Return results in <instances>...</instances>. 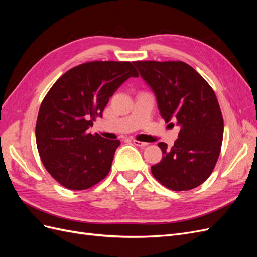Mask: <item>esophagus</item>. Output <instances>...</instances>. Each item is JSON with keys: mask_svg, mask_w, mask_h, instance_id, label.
I'll return each instance as SVG.
<instances>
[{"mask_svg": "<svg viewBox=\"0 0 257 257\" xmlns=\"http://www.w3.org/2000/svg\"><path fill=\"white\" fill-rule=\"evenodd\" d=\"M133 144L135 145V146H137V147H146L147 145H148V143H144V142H139V141H133Z\"/></svg>", "mask_w": 257, "mask_h": 257, "instance_id": "34e87169", "label": "esophagus"}]
</instances>
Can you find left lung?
Segmentation results:
<instances>
[{
	"mask_svg": "<svg viewBox=\"0 0 257 257\" xmlns=\"http://www.w3.org/2000/svg\"><path fill=\"white\" fill-rule=\"evenodd\" d=\"M134 65L154 93L162 118L180 127L170 149L159 143L163 157L151 166L154 178L174 191L196 188L211 175L223 141V116L214 91L181 61H137Z\"/></svg>",
	"mask_w": 257,
	"mask_h": 257,
	"instance_id": "8db88e82",
	"label": "left lung"
}]
</instances>
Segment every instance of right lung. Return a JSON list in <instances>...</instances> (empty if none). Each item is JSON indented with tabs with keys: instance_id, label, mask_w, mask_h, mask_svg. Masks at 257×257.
I'll use <instances>...</instances> for the list:
<instances>
[{
	"instance_id": "obj_1",
	"label": "right lung",
	"mask_w": 257,
	"mask_h": 257,
	"mask_svg": "<svg viewBox=\"0 0 257 257\" xmlns=\"http://www.w3.org/2000/svg\"><path fill=\"white\" fill-rule=\"evenodd\" d=\"M130 77H138L131 62H89L61 76L45 96L36 145L45 168L61 185L85 190L109 173L120 141L93 135L89 128Z\"/></svg>"
}]
</instances>
